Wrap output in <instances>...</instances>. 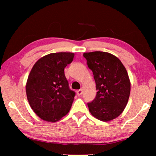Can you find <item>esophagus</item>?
Returning <instances> with one entry per match:
<instances>
[{
	"label": "esophagus",
	"instance_id": "34e87169",
	"mask_svg": "<svg viewBox=\"0 0 156 156\" xmlns=\"http://www.w3.org/2000/svg\"><path fill=\"white\" fill-rule=\"evenodd\" d=\"M76 94H77L78 96H80V95L83 94V89H79V90L76 91Z\"/></svg>",
	"mask_w": 156,
	"mask_h": 156
}]
</instances>
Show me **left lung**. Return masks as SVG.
<instances>
[{
    "mask_svg": "<svg viewBox=\"0 0 156 156\" xmlns=\"http://www.w3.org/2000/svg\"><path fill=\"white\" fill-rule=\"evenodd\" d=\"M92 71L97 94L87 103L91 115L107 122L119 116L127 105L131 83L125 66L117 57L103 51L84 53Z\"/></svg>",
    "mask_w": 156,
    "mask_h": 156,
    "instance_id": "left-lung-1",
    "label": "left lung"
}]
</instances>
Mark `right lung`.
<instances>
[{
	"mask_svg": "<svg viewBox=\"0 0 156 156\" xmlns=\"http://www.w3.org/2000/svg\"><path fill=\"white\" fill-rule=\"evenodd\" d=\"M73 57V53H52L42 57L31 69L26 94L31 109L41 119L55 122L69 112L75 92L69 89L64 69Z\"/></svg>",
	"mask_w": 156,
	"mask_h": 156,
	"instance_id": "obj_1",
	"label": "right lung"
}]
</instances>
